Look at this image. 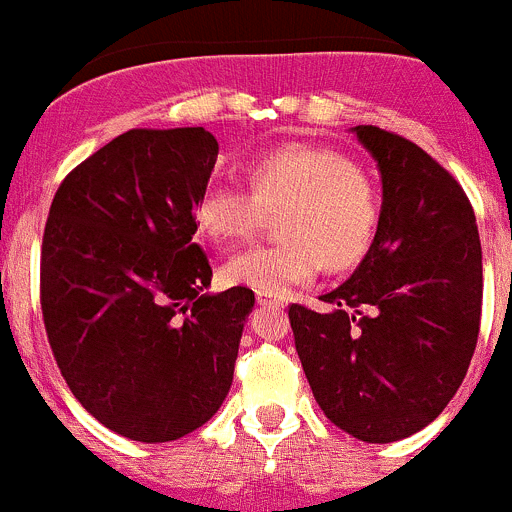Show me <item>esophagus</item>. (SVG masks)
Instances as JSON below:
<instances>
[{
  "label": "esophagus",
  "mask_w": 512,
  "mask_h": 512,
  "mask_svg": "<svg viewBox=\"0 0 512 512\" xmlns=\"http://www.w3.org/2000/svg\"><path fill=\"white\" fill-rule=\"evenodd\" d=\"M256 301L258 306H273V308H283L286 306V296H276V293H263L256 291Z\"/></svg>",
  "instance_id": "obj_1"
}]
</instances>
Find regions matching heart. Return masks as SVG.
<instances>
[{
    "mask_svg": "<svg viewBox=\"0 0 512 512\" xmlns=\"http://www.w3.org/2000/svg\"><path fill=\"white\" fill-rule=\"evenodd\" d=\"M249 189L209 184L194 206L196 226L219 246L246 241L278 219L283 244L249 249L224 263L226 281L283 296L313 281L323 263L331 271L358 266L371 251L381 199L371 176L341 151L286 144L249 164Z\"/></svg>",
    "mask_w": 512,
    "mask_h": 512,
    "instance_id": "obj_1",
    "label": "heart"
}]
</instances>
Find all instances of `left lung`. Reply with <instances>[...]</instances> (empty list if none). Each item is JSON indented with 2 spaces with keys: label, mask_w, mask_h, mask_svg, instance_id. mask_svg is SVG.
Instances as JSON below:
<instances>
[{
  "label": "left lung",
  "mask_w": 512,
  "mask_h": 512,
  "mask_svg": "<svg viewBox=\"0 0 512 512\" xmlns=\"http://www.w3.org/2000/svg\"><path fill=\"white\" fill-rule=\"evenodd\" d=\"M353 134L381 171L371 251L321 296L331 311L288 308L313 398L366 443L433 423L463 383L480 331L483 251L473 206L421 146L378 126Z\"/></svg>",
  "instance_id": "1"
}]
</instances>
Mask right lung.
<instances>
[{
    "label": "right lung",
    "instance_id": "1",
    "mask_svg": "<svg viewBox=\"0 0 512 512\" xmlns=\"http://www.w3.org/2000/svg\"><path fill=\"white\" fill-rule=\"evenodd\" d=\"M219 141L204 126L131 129L57 189L42 313L74 398L109 430L166 443L201 428L234 381L254 291L206 293L194 206Z\"/></svg>",
    "mask_w": 512,
    "mask_h": 512
}]
</instances>
